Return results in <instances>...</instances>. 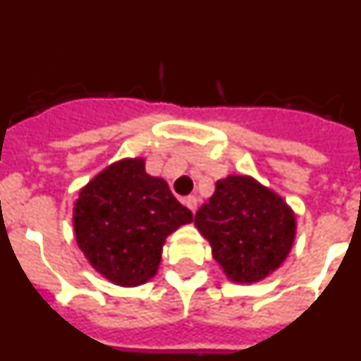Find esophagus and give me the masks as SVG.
Returning <instances> with one entry per match:
<instances>
[{
    "label": "esophagus",
    "instance_id": "obj_1",
    "mask_svg": "<svg viewBox=\"0 0 361 361\" xmlns=\"http://www.w3.org/2000/svg\"><path fill=\"white\" fill-rule=\"evenodd\" d=\"M184 204H186L188 208H190L193 213L197 212V197H195V195L186 197V199H184Z\"/></svg>",
    "mask_w": 361,
    "mask_h": 361
}]
</instances>
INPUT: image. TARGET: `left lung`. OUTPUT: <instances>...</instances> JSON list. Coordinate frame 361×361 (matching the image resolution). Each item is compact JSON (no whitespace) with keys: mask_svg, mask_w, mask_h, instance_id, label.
Wrapping results in <instances>:
<instances>
[{"mask_svg":"<svg viewBox=\"0 0 361 361\" xmlns=\"http://www.w3.org/2000/svg\"><path fill=\"white\" fill-rule=\"evenodd\" d=\"M195 226L212 244L229 280L251 283L279 269L293 247L295 213L282 197L253 177L229 175L195 213Z\"/></svg>","mask_w":361,"mask_h":361,"instance_id":"left-lung-1","label":"left lung"}]
</instances>
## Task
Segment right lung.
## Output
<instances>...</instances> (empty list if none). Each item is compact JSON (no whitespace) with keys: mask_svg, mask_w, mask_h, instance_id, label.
Returning a JSON list of instances; mask_svg holds the SVG:
<instances>
[{"mask_svg":"<svg viewBox=\"0 0 361 361\" xmlns=\"http://www.w3.org/2000/svg\"><path fill=\"white\" fill-rule=\"evenodd\" d=\"M193 220L164 178L146 173L142 159L108 166L79 193L75 238L95 271L133 288L159 269L166 237Z\"/></svg>","mask_w":361,"mask_h":361,"instance_id":"right-lung-1","label":"right lung"}]
</instances>
